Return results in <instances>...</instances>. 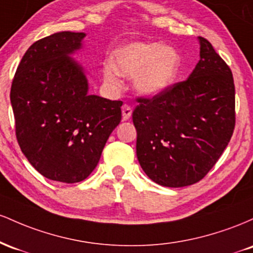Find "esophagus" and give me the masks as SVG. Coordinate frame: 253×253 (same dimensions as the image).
I'll use <instances>...</instances> for the list:
<instances>
[{"instance_id": "34e87169", "label": "esophagus", "mask_w": 253, "mask_h": 253, "mask_svg": "<svg viewBox=\"0 0 253 253\" xmlns=\"http://www.w3.org/2000/svg\"><path fill=\"white\" fill-rule=\"evenodd\" d=\"M121 112H123V120L126 121L128 120L130 118V115H132V108L128 106V104H124L123 107H121Z\"/></svg>"}]
</instances>
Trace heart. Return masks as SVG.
Masks as SVG:
<instances>
[{
  "label": "heart",
  "instance_id": "heart-1",
  "mask_svg": "<svg viewBox=\"0 0 253 253\" xmlns=\"http://www.w3.org/2000/svg\"><path fill=\"white\" fill-rule=\"evenodd\" d=\"M181 69V57L171 46L159 42H135L121 46L110 56V65L102 70L103 81L113 88L120 86V77L133 78L138 94L155 97L169 90Z\"/></svg>",
  "mask_w": 253,
  "mask_h": 253
}]
</instances>
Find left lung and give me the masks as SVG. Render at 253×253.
Here are the masks:
<instances>
[{"label": "left lung", "instance_id": "left-lung-1", "mask_svg": "<svg viewBox=\"0 0 253 253\" xmlns=\"http://www.w3.org/2000/svg\"><path fill=\"white\" fill-rule=\"evenodd\" d=\"M200 60L187 81L133 112L136 157L157 184L181 188L199 182L222 155L236 125L233 76L211 43L199 38Z\"/></svg>", "mask_w": 253, "mask_h": 253}]
</instances>
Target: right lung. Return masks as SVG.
<instances>
[{"label":"right lung","mask_w":253,"mask_h":253,"mask_svg":"<svg viewBox=\"0 0 253 253\" xmlns=\"http://www.w3.org/2000/svg\"><path fill=\"white\" fill-rule=\"evenodd\" d=\"M85 33L64 31L38 40L20 62L10 90L16 138L28 162L52 181L77 183L96 168L121 121V101L89 94L72 56Z\"/></svg>","instance_id":"right-lung-1"}]
</instances>
